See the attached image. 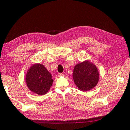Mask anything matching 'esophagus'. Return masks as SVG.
Returning <instances> with one entry per match:
<instances>
[{
	"label": "esophagus",
	"mask_w": 130,
	"mask_h": 130,
	"mask_svg": "<svg viewBox=\"0 0 130 130\" xmlns=\"http://www.w3.org/2000/svg\"><path fill=\"white\" fill-rule=\"evenodd\" d=\"M63 75H64V74L62 73H59L58 74V76H62Z\"/></svg>",
	"instance_id": "34e87169"
}]
</instances>
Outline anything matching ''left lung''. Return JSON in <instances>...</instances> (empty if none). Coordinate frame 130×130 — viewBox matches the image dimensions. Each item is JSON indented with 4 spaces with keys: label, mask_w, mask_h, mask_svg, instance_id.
<instances>
[{
    "label": "left lung",
    "mask_w": 130,
    "mask_h": 130,
    "mask_svg": "<svg viewBox=\"0 0 130 130\" xmlns=\"http://www.w3.org/2000/svg\"><path fill=\"white\" fill-rule=\"evenodd\" d=\"M73 79L80 90L89 91L96 86L99 80V72L94 63L88 61L76 65Z\"/></svg>",
    "instance_id": "obj_1"
}]
</instances>
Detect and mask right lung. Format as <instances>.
<instances>
[{
  "label": "right lung",
  "instance_id": "right-lung-1",
  "mask_svg": "<svg viewBox=\"0 0 130 130\" xmlns=\"http://www.w3.org/2000/svg\"><path fill=\"white\" fill-rule=\"evenodd\" d=\"M25 80L29 89L41 95L48 91L53 82L51 74L40 63L34 64L28 69Z\"/></svg>",
  "mask_w": 130,
  "mask_h": 130
}]
</instances>
